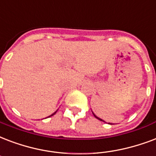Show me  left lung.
Masks as SVG:
<instances>
[{
  "label": "left lung",
  "mask_w": 156,
  "mask_h": 156,
  "mask_svg": "<svg viewBox=\"0 0 156 156\" xmlns=\"http://www.w3.org/2000/svg\"><path fill=\"white\" fill-rule=\"evenodd\" d=\"M92 114H93V115H94V116H95V117L97 118V119H99V120H101V121H103V122H105V121H104V120H103V119H100V118H99V117H97V115H95V114H94V113H93V112H92Z\"/></svg>",
  "instance_id": "obj_1"
}]
</instances>
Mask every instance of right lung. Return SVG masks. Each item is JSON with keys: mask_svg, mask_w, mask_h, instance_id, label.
<instances>
[{"mask_svg": "<svg viewBox=\"0 0 156 156\" xmlns=\"http://www.w3.org/2000/svg\"><path fill=\"white\" fill-rule=\"evenodd\" d=\"M56 112H57V110H56V111H55V112L53 113V114H52V115H50V116H48V117H51V116H52V115H54L55 114V113H56Z\"/></svg>", "mask_w": 156, "mask_h": 156, "instance_id": "add662e5", "label": "right lung"}]
</instances>
